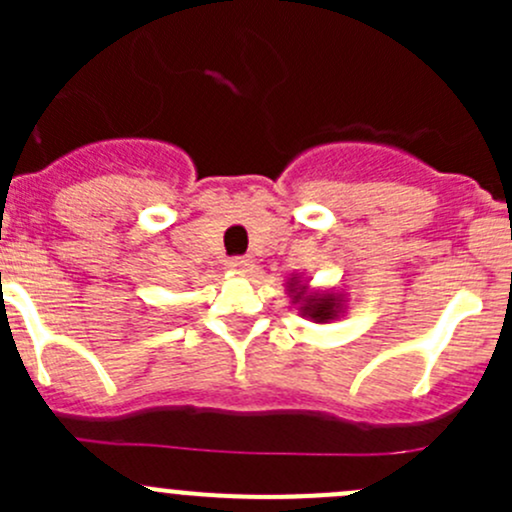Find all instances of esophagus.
Returning <instances> with one entry per match:
<instances>
[{
    "label": "esophagus",
    "instance_id": "esophagus-1",
    "mask_svg": "<svg viewBox=\"0 0 512 512\" xmlns=\"http://www.w3.org/2000/svg\"><path fill=\"white\" fill-rule=\"evenodd\" d=\"M227 270L235 272V275H245L252 270V262L245 257H232V260H227Z\"/></svg>",
    "mask_w": 512,
    "mask_h": 512
}]
</instances>
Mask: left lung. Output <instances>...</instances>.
I'll use <instances>...</instances> for the list:
<instances>
[{
    "mask_svg": "<svg viewBox=\"0 0 512 512\" xmlns=\"http://www.w3.org/2000/svg\"><path fill=\"white\" fill-rule=\"evenodd\" d=\"M289 302L299 312V317H307L317 324H327L339 319V314L347 309V297L334 289H312L309 280L302 275H292L287 280Z\"/></svg>",
    "mask_w": 512,
    "mask_h": 512,
    "instance_id": "1",
    "label": "left lung"
}]
</instances>
